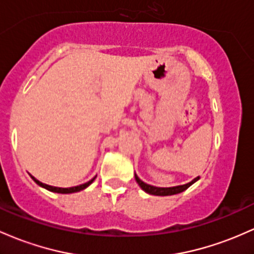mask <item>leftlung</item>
Here are the masks:
<instances>
[{
  "label": "left lung",
  "instance_id": "1",
  "mask_svg": "<svg viewBox=\"0 0 254 254\" xmlns=\"http://www.w3.org/2000/svg\"><path fill=\"white\" fill-rule=\"evenodd\" d=\"M200 177H196L194 178L191 182L187 183V185H182V186H176V187H170V188H160V187H154V186H150V185H147V183H144L143 181H141L140 178L137 177V175L135 174V180L136 182L138 183V186L141 187L142 189H143L146 193L148 194H152V195H160V196H166V195H174V194H178V193H182V191H185L186 189H188L189 187H190L193 183L196 182L197 180H199Z\"/></svg>",
  "mask_w": 254,
  "mask_h": 254
}]
</instances>
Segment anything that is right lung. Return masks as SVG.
Returning <instances> with one entry per match:
<instances>
[{
  "instance_id": "add662e5",
  "label": "right lung",
  "mask_w": 254,
  "mask_h": 254,
  "mask_svg": "<svg viewBox=\"0 0 254 254\" xmlns=\"http://www.w3.org/2000/svg\"><path fill=\"white\" fill-rule=\"evenodd\" d=\"M31 178H32L33 181H35L36 183H37L38 186L43 187V188H46L47 190L54 191V193L69 194V193H76V191H80V190H83V189H85L86 187H88V186H90L91 183L94 182V180H95L96 176L94 177V178H91V180L89 181V182L84 183V185H79V186H77V187H71V188H59V187H53V186H48V185H46V183H42V182H40V181H38V180H36V178L33 177V176H31Z\"/></svg>"
}]
</instances>
